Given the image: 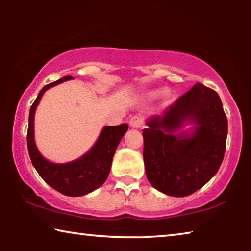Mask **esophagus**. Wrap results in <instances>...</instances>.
<instances>
[{
  "instance_id": "esophagus-1",
  "label": "esophagus",
  "mask_w": 251,
  "mask_h": 251,
  "mask_svg": "<svg viewBox=\"0 0 251 251\" xmlns=\"http://www.w3.org/2000/svg\"><path fill=\"white\" fill-rule=\"evenodd\" d=\"M143 124H144V122H143L142 117H139L137 115H134L133 117H130L129 125L133 127V128H141Z\"/></svg>"
}]
</instances>
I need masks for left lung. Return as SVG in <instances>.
I'll return each mask as SVG.
<instances>
[{"instance_id": "obj_1", "label": "left lung", "mask_w": 251, "mask_h": 251, "mask_svg": "<svg viewBox=\"0 0 251 251\" xmlns=\"http://www.w3.org/2000/svg\"><path fill=\"white\" fill-rule=\"evenodd\" d=\"M185 120L197 124L189 136L175 133ZM147 125L143 130L145 172L159 192L188 196L218 172L226 151L228 122L216 91L196 83Z\"/></svg>"}]
</instances>
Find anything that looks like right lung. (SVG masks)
Returning a JSON list of instances; mask_svg holds the SVG:
<instances>
[{
	"instance_id": "obj_1",
	"label": "right lung",
	"mask_w": 251,
	"mask_h": 251,
	"mask_svg": "<svg viewBox=\"0 0 251 251\" xmlns=\"http://www.w3.org/2000/svg\"><path fill=\"white\" fill-rule=\"evenodd\" d=\"M72 78H73L72 76H65L61 79L45 85L40 91L36 100L29 108L27 150L29 158L36 172L50 187L66 196L77 197L99 188L107 179L113 156L123 136L128 129V125L121 124L104 127L94 147L86 155L74 161L67 164H53L46 160L37 151L34 143L33 122L35 108L46 90Z\"/></svg>"
}]
</instances>
